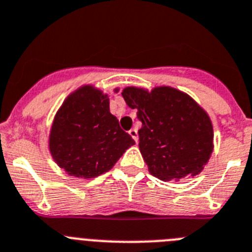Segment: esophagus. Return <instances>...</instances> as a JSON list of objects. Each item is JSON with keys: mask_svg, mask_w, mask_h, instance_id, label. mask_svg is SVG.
Wrapping results in <instances>:
<instances>
[{"mask_svg": "<svg viewBox=\"0 0 252 252\" xmlns=\"http://www.w3.org/2000/svg\"><path fill=\"white\" fill-rule=\"evenodd\" d=\"M128 133H130V136L131 137L133 138V140H135L136 142H137V140H138V135H137V130H136V128H131L130 131H128Z\"/></svg>", "mask_w": 252, "mask_h": 252, "instance_id": "1", "label": "esophagus"}]
</instances>
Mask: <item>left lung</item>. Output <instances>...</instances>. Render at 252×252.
Wrapping results in <instances>:
<instances>
[{"instance_id": "left-lung-1", "label": "left lung", "mask_w": 252, "mask_h": 252, "mask_svg": "<svg viewBox=\"0 0 252 252\" xmlns=\"http://www.w3.org/2000/svg\"><path fill=\"white\" fill-rule=\"evenodd\" d=\"M128 107L142 122L138 147L149 171L163 181H181L200 174L212 152V125L190 96L171 87L147 92L122 91Z\"/></svg>"}]
</instances>
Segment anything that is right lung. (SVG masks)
Masks as SVG:
<instances>
[{
    "instance_id": "add662e5",
    "label": "right lung",
    "mask_w": 252,
    "mask_h": 252,
    "mask_svg": "<svg viewBox=\"0 0 252 252\" xmlns=\"http://www.w3.org/2000/svg\"><path fill=\"white\" fill-rule=\"evenodd\" d=\"M135 144L111 115L107 94L85 86L64 101L57 112L50 136L55 161L68 175L98 176L117 162Z\"/></svg>"
}]
</instances>
